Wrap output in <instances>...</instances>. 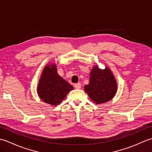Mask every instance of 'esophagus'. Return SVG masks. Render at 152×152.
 <instances>
[{"label": "esophagus", "instance_id": "esophagus-1", "mask_svg": "<svg viewBox=\"0 0 152 152\" xmlns=\"http://www.w3.org/2000/svg\"><path fill=\"white\" fill-rule=\"evenodd\" d=\"M81 83H75L74 84V88H75L76 89H80L81 88Z\"/></svg>", "mask_w": 152, "mask_h": 152}]
</instances>
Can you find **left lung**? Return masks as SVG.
Returning a JSON list of instances; mask_svg holds the SVG:
<instances>
[{
  "mask_svg": "<svg viewBox=\"0 0 152 152\" xmlns=\"http://www.w3.org/2000/svg\"><path fill=\"white\" fill-rule=\"evenodd\" d=\"M86 93L96 104H102L111 100L117 91L116 81L108 68H93L88 85L84 87Z\"/></svg>",
  "mask_w": 152,
  "mask_h": 152,
  "instance_id": "obj_1",
  "label": "left lung"
}]
</instances>
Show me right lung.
Wrapping results in <instances>:
<instances>
[{
  "label": "right lung",
  "instance_id": "1",
  "mask_svg": "<svg viewBox=\"0 0 152 152\" xmlns=\"http://www.w3.org/2000/svg\"><path fill=\"white\" fill-rule=\"evenodd\" d=\"M73 89L69 82L58 75L56 66L47 65L42 74L37 91L44 102L57 105Z\"/></svg>",
  "mask_w": 152,
  "mask_h": 152
}]
</instances>
